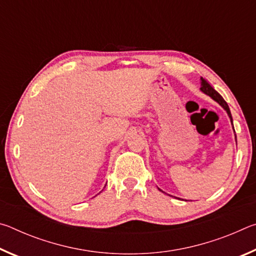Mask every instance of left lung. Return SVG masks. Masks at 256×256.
Instances as JSON below:
<instances>
[{
  "label": "left lung",
  "mask_w": 256,
  "mask_h": 256,
  "mask_svg": "<svg viewBox=\"0 0 256 256\" xmlns=\"http://www.w3.org/2000/svg\"><path fill=\"white\" fill-rule=\"evenodd\" d=\"M203 92H204L206 94H208V96H210L212 99H214V100L218 102V104H220V105H222L224 108V110H226L227 112H228V115H229V118H230V120H232V114H230V110H229V107H228V105H227V102L224 100V98L220 96V94L218 92H216V90L212 88V86L208 84V82L203 79V78H201V88H200Z\"/></svg>",
  "instance_id": "left-lung-1"
}]
</instances>
